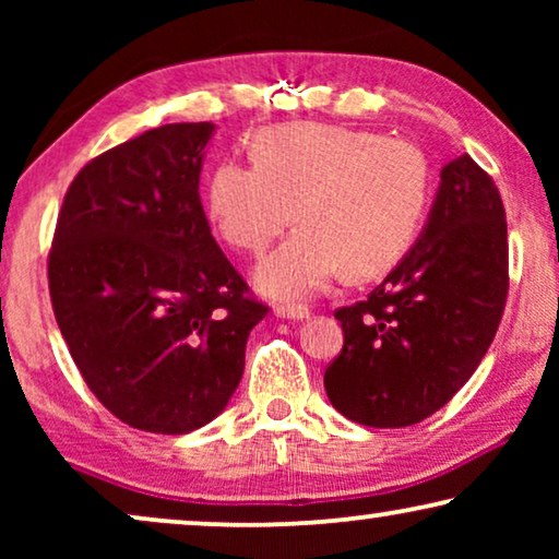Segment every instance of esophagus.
I'll return each instance as SVG.
<instances>
[{"mask_svg":"<svg viewBox=\"0 0 559 559\" xmlns=\"http://www.w3.org/2000/svg\"><path fill=\"white\" fill-rule=\"evenodd\" d=\"M274 316L282 320H308L310 310L305 305H277L274 308Z\"/></svg>","mask_w":559,"mask_h":559,"instance_id":"obj_1","label":"esophagus"}]
</instances>
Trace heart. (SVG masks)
Wrapping results in <instances>:
<instances>
[{
	"label": "heart",
	"instance_id": "obj_1",
	"mask_svg": "<svg viewBox=\"0 0 559 559\" xmlns=\"http://www.w3.org/2000/svg\"><path fill=\"white\" fill-rule=\"evenodd\" d=\"M257 163L228 159L209 186L221 236L264 257L254 287L272 300H305L346 270L377 274L412 247L423 224L430 170L415 144L323 121L272 127L257 136Z\"/></svg>",
	"mask_w": 559,
	"mask_h": 559
}]
</instances>
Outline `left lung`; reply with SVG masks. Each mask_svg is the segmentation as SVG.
Wrapping results in <instances>:
<instances>
[{"label":"left lung","mask_w":559,"mask_h":559,"mask_svg":"<svg viewBox=\"0 0 559 559\" xmlns=\"http://www.w3.org/2000/svg\"><path fill=\"white\" fill-rule=\"evenodd\" d=\"M509 289L507 213L493 180L461 155L412 249L364 302L341 308L328 400L369 427L423 423L473 377L499 331Z\"/></svg>","instance_id":"obj_1"}]
</instances>
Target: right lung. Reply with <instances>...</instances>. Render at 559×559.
<instances>
[{
    "instance_id": "add662e5",
    "label": "right lung",
    "mask_w": 559,
    "mask_h": 559,
    "mask_svg": "<svg viewBox=\"0 0 559 559\" xmlns=\"http://www.w3.org/2000/svg\"><path fill=\"white\" fill-rule=\"evenodd\" d=\"M211 121L150 129L68 188L48 280L75 366L111 415L186 435L226 409L266 316L213 239L201 170Z\"/></svg>"
}]
</instances>
